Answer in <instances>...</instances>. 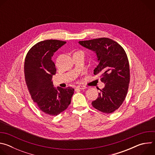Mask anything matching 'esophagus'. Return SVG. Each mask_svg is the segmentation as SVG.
<instances>
[{
	"label": "esophagus",
	"instance_id": "34e87169",
	"mask_svg": "<svg viewBox=\"0 0 155 155\" xmlns=\"http://www.w3.org/2000/svg\"><path fill=\"white\" fill-rule=\"evenodd\" d=\"M76 88L78 90H84V89H86V87L84 86H82V85H78L76 87Z\"/></svg>",
	"mask_w": 155,
	"mask_h": 155
}]
</instances>
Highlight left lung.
<instances>
[{
	"instance_id": "obj_1",
	"label": "left lung",
	"mask_w": 155,
	"mask_h": 155,
	"mask_svg": "<svg viewBox=\"0 0 155 155\" xmlns=\"http://www.w3.org/2000/svg\"><path fill=\"white\" fill-rule=\"evenodd\" d=\"M78 43L96 53L99 63L94 74H99L101 81L105 84L92 105L101 112L111 114L121 105L127 93L130 70L127 54L120 44L108 38Z\"/></svg>"
}]
</instances>
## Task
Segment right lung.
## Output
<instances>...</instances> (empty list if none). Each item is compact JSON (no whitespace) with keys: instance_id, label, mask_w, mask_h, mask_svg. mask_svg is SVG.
<instances>
[{"instance_id":"1","label":"right lung","mask_w":155,"mask_h":155,"mask_svg":"<svg viewBox=\"0 0 155 155\" xmlns=\"http://www.w3.org/2000/svg\"><path fill=\"white\" fill-rule=\"evenodd\" d=\"M66 41L46 40L38 42L28 52L25 61V77L29 94L45 114L56 116L71 104L74 89L54 87L51 81L56 69L51 60L54 53Z\"/></svg>"}]
</instances>
